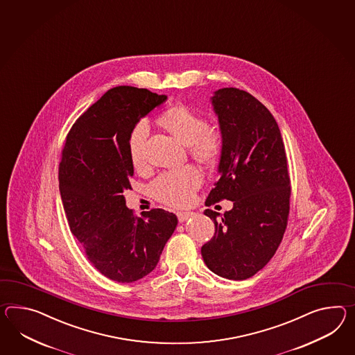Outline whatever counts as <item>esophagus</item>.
Instances as JSON below:
<instances>
[{
  "label": "esophagus",
  "instance_id": "34e87169",
  "mask_svg": "<svg viewBox=\"0 0 355 355\" xmlns=\"http://www.w3.org/2000/svg\"><path fill=\"white\" fill-rule=\"evenodd\" d=\"M195 216V213H192V211H178L177 213V216H178V220L180 222H186L187 219H190L192 216Z\"/></svg>",
  "mask_w": 355,
  "mask_h": 355
}]
</instances>
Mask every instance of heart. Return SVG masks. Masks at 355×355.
Listing matches in <instances>:
<instances>
[{
    "instance_id": "1",
    "label": "heart",
    "mask_w": 355,
    "mask_h": 355,
    "mask_svg": "<svg viewBox=\"0 0 355 355\" xmlns=\"http://www.w3.org/2000/svg\"><path fill=\"white\" fill-rule=\"evenodd\" d=\"M159 121L183 145L189 146L191 155L202 163L213 162L222 148V135L216 127H209L207 121L184 105H174L160 116ZM150 123L141 119L132 128L128 137V154L136 171L146 168V144ZM202 183L199 169L192 165L157 175L150 184L156 200L172 205L190 204L196 190Z\"/></svg>"
}]
</instances>
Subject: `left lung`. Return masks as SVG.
Returning a JSON list of instances; mask_svg holds the SVG:
<instances>
[{
  "instance_id": "8db88e82",
  "label": "left lung",
  "mask_w": 355,
  "mask_h": 355,
  "mask_svg": "<svg viewBox=\"0 0 355 355\" xmlns=\"http://www.w3.org/2000/svg\"><path fill=\"white\" fill-rule=\"evenodd\" d=\"M210 101L222 150L207 205L227 199L234 208L223 216L204 211L216 234L201 255L218 276L246 279L267 266L285 234L291 193L285 145L273 115L250 94L220 88Z\"/></svg>"
}]
</instances>
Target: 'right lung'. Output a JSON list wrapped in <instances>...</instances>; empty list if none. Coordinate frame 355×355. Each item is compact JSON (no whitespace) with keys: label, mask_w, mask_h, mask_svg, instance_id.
Segmentation results:
<instances>
[{"label":"right lung","mask_w":355,"mask_h":355,"mask_svg":"<svg viewBox=\"0 0 355 355\" xmlns=\"http://www.w3.org/2000/svg\"><path fill=\"white\" fill-rule=\"evenodd\" d=\"M166 96L146 88L114 87L71 127L59 165L61 201L71 234L104 276L130 284L155 269L178 219L164 209L133 216L123 192L130 189V130Z\"/></svg>","instance_id":"right-lung-1"}]
</instances>
